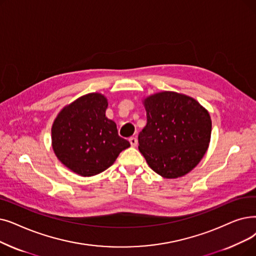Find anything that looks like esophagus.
Segmentation results:
<instances>
[{
    "label": "esophagus",
    "mask_w": 256,
    "mask_h": 256,
    "mask_svg": "<svg viewBox=\"0 0 256 256\" xmlns=\"http://www.w3.org/2000/svg\"><path fill=\"white\" fill-rule=\"evenodd\" d=\"M128 141H130V146H132V148L137 146V144H138V140H137V138H136V137H130V138L128 139Z\"/></svg>",
    "instance_id": "obj_1"
}]
</instances>
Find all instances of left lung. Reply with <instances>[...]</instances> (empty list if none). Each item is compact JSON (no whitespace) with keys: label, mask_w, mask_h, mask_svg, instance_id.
I'll use <instances>...</instances> for the list:
<instances>
[{"label":"left lung","mask_w":256,"mask_h":256,"mask_svg":"<svg viewBox=\"0 0 256 256\" xmlns=\"http://www.w3.org/2000/svg\"><path fill=\"white\" fill-rule=\"evenodd\" d=\"M146 126L138 136L139 150L150 168L176 179L202 160L211 138L208 110L185 94L163 91L144 98Z\"/></svg>","instance_id":"left-lung-1"}]
</instances>
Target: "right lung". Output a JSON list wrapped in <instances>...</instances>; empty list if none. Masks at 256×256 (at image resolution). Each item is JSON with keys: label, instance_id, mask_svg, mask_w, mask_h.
<instances>
[{"label": "right lung", "instance_id": "1", "mask_svg": "<svg viewBox=\"0 0 256 256\" xmlns=\"http://www.w3.org/2000/svg\"><path fill=\"white\" fill-rule=\"evenodd\" d=\"M108 99L88 93L62 108L51 128L52 148L71 172L92 176L108 168L130 142L118 135L116 124L106 116Z\"/></svg>", "mask_w": 256, "mask_h": 256}]
</instances>
